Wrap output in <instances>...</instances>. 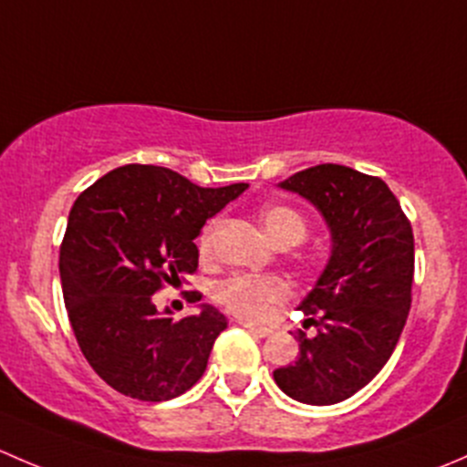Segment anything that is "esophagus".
<instances>
[{
  "mask_svg": "<svg viewBox=\"0 0 467 467\" xmlns=\"http://www.w3.org/2000/svg\"><path fill=\"white\" fill-rule=\"evenodd\" d=\"M239 325H242L244 329H248V332L251 334H255V337H268V334L273 332L271 327H262V325H255V323H251V321H246V318H239L237 321Z\"/></svg>",
  "mask_w": 467,
  "mask_h": 467,
  "instance_id": "esophagus-1",
  "label": "esophagus"
}]
</instances>
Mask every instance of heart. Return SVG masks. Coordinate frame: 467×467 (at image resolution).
Wrapping results in <instances>:
<instances>
[{"label":"heart","instance_id":"b5f03b06","mask_svg":"<svg viewBox=\"0 0 467 467\" xmlns=\"http://www.w3.org/2000/svg\"><path fill=\"white\" fill-rule=\"evenodd\" d=\"M262 225L268 237L277 246H294L300 244L307 234V221L298 210L289 205H268L264 207ZM216 221H210L199 237V251L207 255L212 248V234H214ZM289 282L277 275H233L219 282L216 286V300L228 312L237 314L246 321H268L277 312L285 300H289Z\"/></svg>","mask_w":467,"mask_h":467}]
</instances>
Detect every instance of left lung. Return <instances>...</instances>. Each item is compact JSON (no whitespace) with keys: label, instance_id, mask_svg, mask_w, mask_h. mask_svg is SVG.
Returning <instances> with one entry per match:
<instances>
[{"label":"left lung","instance_id":"1","mask_svg":"<svg viewBox=\"0 0 467 467\" xmlns=\"http://www.w3.org/2000/svg\"><path fill=\"white\" fill-rule=\"evenodd\" d=\"M317 207L332 255L300 309L317 334L298 329L296 364L273 379L298 402L327 407L364 389L400 341L413 285V230L378 176L317 164L280 182Z\"/></svg>","mask_w":467,"mask_h":467}]
</instances>
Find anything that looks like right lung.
Here are the masks:
<instances>
[{
	"mask_svg": "<svg viewBox=\"0 0 467 467\" xmlns=\"http://www.w3.org/2000/svg\"><path fill=\"white\" fill-rule=\"evenodd\" d=\"M246 187H199L171 169L126 164L74 201L58 260L65 307L83 357L108 386L164 402L203 378L225 317L201 305V314L173 321L150 296L199 268L201 228Z\"/></svg>",
	"mask_w": 467,
	"mask_h": 467,
	"instance_id": "right-lung-1",
	"label": "right lung"
}]
</instances>
